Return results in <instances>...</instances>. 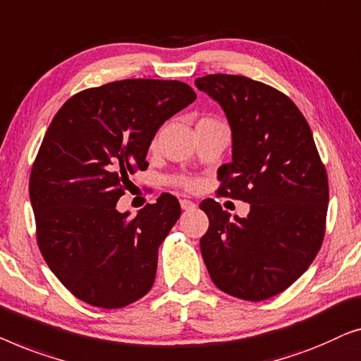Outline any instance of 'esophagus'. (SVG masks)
I'll list each match as a JSON object with an SVG mask.
<instances>
[{"mask_svg":"<svg viewBox=\"0 0 361 361\" xmlns=\"http://www.w3.org/2000/svg\"><path fill=\"white\" fill-rule=\"evenodd\" d=\"M180 204H181V209H185V211H191V209H195V207H196L195 202L190 201V200H181Z\"/></svg>","mask_w":361,"mask_h":361,"instance_id":"1","label":"esophagus"}]
</instances>
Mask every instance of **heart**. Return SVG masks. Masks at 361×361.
I'll use <instances>...</instances> for the list:
<instances>
[{
	"label": "heart",
	"mask_w": 361,
	"mask_h": 361,
	"mask_svg": "<svg viewBox=\"0 0 361 361\" xmlns=\"http://www.w3.org/2000/svg\"><path fill=\"white\" fill-rule=\"evenodd\" d=\"M180 185L185 186V188H190V190H192V188H196L197 183H196L195 180H181Z\"/></svg>",
	"instance_id": "heart-1"
}]
</instances>
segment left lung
Segmentation results:
<instances>
[{
	"instance_id": "1",
	"label": "left lung",
	"mask_w": 361,
	"mask_h": 361,
	"mask_svg": "<svg viewBox=\"0 0 361 361\" xmlns=\"http://www.w3.org/2000/svg\"><path fill=\"white\" fill-rule=\"evenodd\" d=\"M196 88L217 101L232 130L221 196L250 204L247 217L206 200L202 260L221 291L245 301L280 294L307 270L326 232L329 185L307 121L271 86L242 75H206Z\"/></svg>"
}]
</instances>
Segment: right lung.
<instances>
[{"label": "right lung", "mask_w": 361, "mask_h": 361, "mask_svg": "<svg viewBox=\"0 0 361 361\" xmlns=\"http://www.w3.org/2000/svg\"><path fill=\"white\" fill-rule=\"evenodd\" d=\"M195 99L183 81L121 80L72 96L50 123L30 171V204L45 262L81 301L118 309L150 291L180 202L161 195L135 217L116 204L129 175L149 166L160 126Z\"/></svg>", "instance_id": "1"}]
</instances>
